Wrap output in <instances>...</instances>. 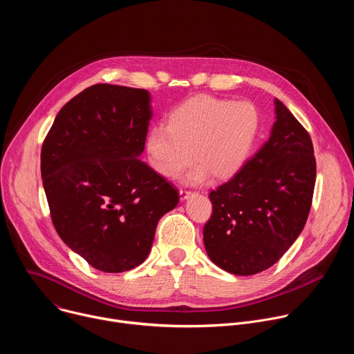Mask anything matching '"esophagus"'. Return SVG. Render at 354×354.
I'll list each match as a JSON object with an SVG mask.
<instances>
[{
	"label": "esophagus",
	"mask_w": 354,
	"mask_h": 354,
	"mask_svg": "<svg viewBox=\"0 0 354 354\" xmlns=\"http://www.w3.org/2000/svg\"><path fill=\"white\" fill-rule=\"evenodd\" d=\"M179 194H180V198H182V200H185V198H187V197H189L190 192H189V190H186V189H179Z\"/></svg>",
	"instance_id": "34e87169"
}]
</instances>
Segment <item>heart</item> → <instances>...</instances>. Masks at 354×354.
I'll use <instances>...</instances> for the list:
<instances>
[{"instance_id": "1", "label": "heart", "mask_w": 354, "mask_h": 354, "mask_svg": "<svg viewBox=\"0 0 354 354\" xmlns=\"http://www.w3.org/2000/svg\"><path fill=\"white\" fill-rule=\"evenodd\" d=\"M258 129L259 113L250 102L194 96L169 112L165 127L149 130L148 162L161 176L178 178L193 160L190 180L227 179L245 162Z\"/></svg>"}]
</instances>
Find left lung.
<instances>
[{
    "instance_id": "left-lung-1",
    "label": "left lung",
    "mask_w": 354,
    "mask_h": 354,
    "mask_svg": "<svg viewBox=\"0 0 354 354\" xmlns=\"http://www.w3.org/2000/svg\"><path fill=\"white\" fill-rule=\"evenodd\" d=\"M268 142L212 190L203 239L223 270L250 276L273 266L304 228L317 178L308 131L280 102Z\"/></svg>"
}]
</instances>
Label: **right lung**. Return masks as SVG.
Listing matches in <instances>:
<instances>
[{"instance_id":"obj_1","label":"right lung","mask_w":354,"mask_h":354,"mask_svg":"<svg viewBox=\"0 0 354 354\" xmlns=\"http://www.w3.org/2000/svg\"><path fill=\"white\" fill-rule=\"evenodd\" d=\"M151 119L145 89L95 84L57 113L40 154L53 225L92 268L141 265L178 190L138 157Z\"/></svg>"}]
</instances>
